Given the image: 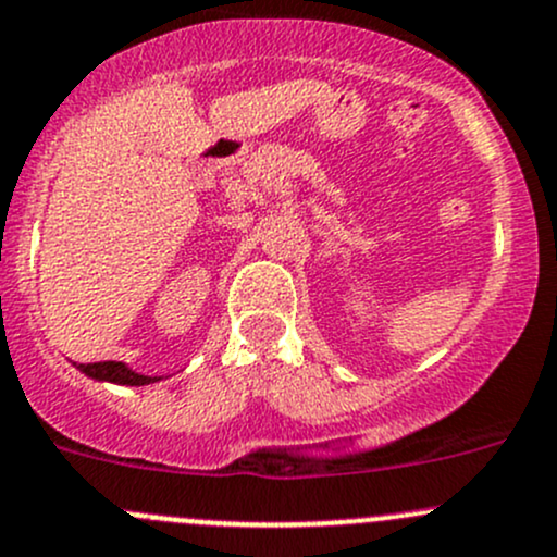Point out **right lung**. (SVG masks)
<instances>
[{
    "instance_id": "1",
    "label": "right lung",
    "mask_w": 557,
    "mask_h": 557,
    "mask_svg": "<svg viewBox=\"0 0 557 557\" xmlns=\"http://www.w3.org/2000/svg\"><path fill=\"white\" fill-rule=\"evenodd\" d=\"M86 377L102 380V383H115V385H150L161 377H145V374H137L134 369H128L126 363L121 361H99V363H77Z\"/></svg>"
}]
</instances>
